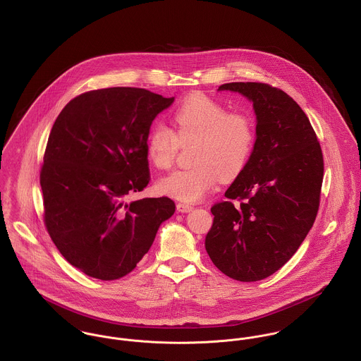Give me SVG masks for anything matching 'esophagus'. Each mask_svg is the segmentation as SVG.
Segmentation results:
<instances>
[{
    "mask_svg": "<svg viewBox=\"0 0 361 361\" xmlns=\"http://www.w3.org/2000/svg\"><path fill=\"white\" fill-rule=\"evenodd\" d=\"M195 207L190 206V204H186V203H178L176 204V209L179 211V212H189V211H192Z\"/></svg>",
    "mask_w": 361,
    "mask_h": 361,
    "instance_id": "obj_1",
    "label": "esophagus"
}]
</instances>
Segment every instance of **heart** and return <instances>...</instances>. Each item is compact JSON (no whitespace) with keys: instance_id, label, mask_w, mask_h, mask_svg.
<instances>
[{"instance_id":"obj_1","label":"heart","mask_w":361,"mask_h":361,"mask_svg":"<svg viewBox=\"0 0 361 361\" xmlns=\"http://www.w3.org/2000/svg\"><path fill=\"white\" fill-rule=\"evenodd\" d=\"M173 132L157 122L147 136L149 159L168 169L179 145L196 142L192 168L178 169L161 178L159 193L185 203L202 200L219 182L236 179L247 166L256 146V126L247 114L229 112L222 104L192 96L172 114Z\"/></svg>"}]
</instances>
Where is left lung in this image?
I'll return each mask as SVG.
<instances>
[{
  "instance_id": "8db88e82",
  "label": "left lung",
  "mask_w": 361,
  "mask_h": 361,
  "mask_svg": "<svg viewBox=\"0 0 361 361\" xmlns=\"http://www.w3.org/2000/svg\"><path fill=\"white\" fill-rule=\"evenodd\" d=\"M253 103L256 146L245 171L211 207L206 250L232 279L261 281L298 252L319 206L324 159L307 115L285 92L265 83H225ZM238 200L241 203L233 205Z\"/></svg>"
}]
</instances>
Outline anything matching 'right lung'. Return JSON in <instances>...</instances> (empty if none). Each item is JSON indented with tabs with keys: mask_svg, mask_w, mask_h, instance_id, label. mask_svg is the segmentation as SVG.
Instances as JSON below:
<instances>
[{
	"mask_svg": "<svg viewBox=\"0 0 361 361\" xmlns=\"http://www.w3.org/2000/svg\"><path fill=\"white\" fill-rule=\"evenodd\" d=\"M173 100L136 87L93 90L52 125L40 172L44 222L59 253L89 276L133 271L175 212L168 197L128 202L149 185L150 126Z\"/></svg>",
	"mask_w": 361,
	"mask_h": 361,
	"instance_id": "right-lung-1",
	"label": "right lung"
}]
</instances>
